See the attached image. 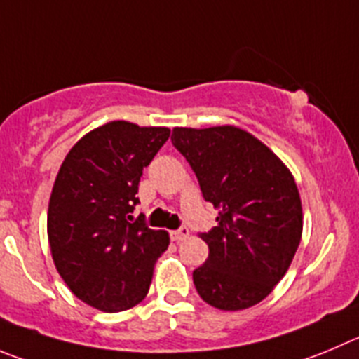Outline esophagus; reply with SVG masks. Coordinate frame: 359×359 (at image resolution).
Here are the masks:
<instances>
[{
    "mask_svg": "<svg viewBox=\"0 0 359 359\" xmlns=\"http://www.w3.org/2000/svg\"><path fill=\"white\" fill-rule=\"evenodd\" d=\"M170 236H172L173 241H184L186 237H189V229L187 226H180L179 230H173Z\"/></svg>",
    "mask_w": 359,
    "mask_h": 359,
    "instance_id": "34e87169",
    "label": "esophagus"
}]
</instances>
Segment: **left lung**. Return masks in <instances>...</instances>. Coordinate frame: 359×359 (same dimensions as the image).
<instances>
[{
	"instance_id": "left-lung-1",
	"label": "left lung",
	"mask_w": 359,
	"mask_h": 359,
	"mask_svg": "<svg viewBox=\"0 0 359 359\" xmlns=\"http://www.w3.org/2000/svg\"><path fill=\"white\" fill-rule=\"evenodd\" d=\"M175 149L191 164L203 198L219 210L205 264L193 271L200 297L237 311L266 299L292 264L303 233V207L285 163L236 126L175 127Z\"/></svg>"
}]
</instances>
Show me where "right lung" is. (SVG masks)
<instances>
[{"label": "right lung", "mask_w": 359, "mask_h": 359, "mask_svg": "<svg viewBox=\"0 0 359 359\" xmlns=\"http://www.w3.org/2000/svg\"><path fill=\"white\" fill-rule=\"evenodd\" d=\"M168 138V127L113 120L85 134L60 166L48 209L53 262L70 292L97 310L142 303L168 248L166 230L130 223L143 168Z\"/></svg>", "instance_id": "1"}]
</instances>
